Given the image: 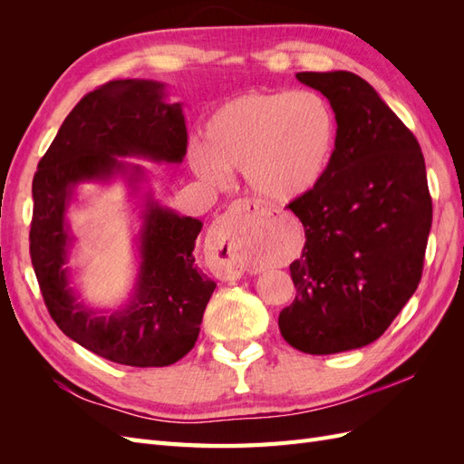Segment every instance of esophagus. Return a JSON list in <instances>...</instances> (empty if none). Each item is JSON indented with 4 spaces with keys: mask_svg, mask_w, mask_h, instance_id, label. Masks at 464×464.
<instances>
[{
    "mask_svg": "<svg viewBox=\"0 0 464 464\" xmlns=\"http://www.w3.org/2000/svg\"><path fill=\"white\" fill-rule=\"evenodd\" d=\"M259 205L251 203L249 199H237L230 205L228 208V220H224L222 227L210 236V246L220 254L218 257V265H217V276L222 280H234L240 278L246 273V263L240 259V256L236 254V237L228 232V222L242 218V217H251V224H247V228H251V232H259V218L256 220V217H259Z\"/></svg>",
    "mask_w": 464,
    "mask_h": 464,
    "instance_id": "obj_1",
    "label": "esophagus"
}]
</instances>
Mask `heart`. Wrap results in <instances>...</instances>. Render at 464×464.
<instances>
[{
    "instance_id": "heart-1",
    "label": "heart",
    "mask_w": 464,
    "mask_h": 464,
    "mask_svg": "<svg viewBox=\"0 0 464 464\" xmlns=\"http://www.w3.org/2000/svg\"><path fill=\"white\" fill-rule=\"evenodd\" d=\"M339 120L325 96L314 91L246 92L220 104L203 128V147L191 166L220 184L224 170H244L259 199L292 203L312 195L329 176Z\"/></svg>"
}]
</instances>
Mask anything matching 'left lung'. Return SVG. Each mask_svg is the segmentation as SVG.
<instances>
[{
	"label": "left lung",
	"instance_id": "left-lung-1",
	"mask_svg": "<svg viewBox=\"0 0 464 464\" xmlns=\"http://www.w3.org/2000/svg\"><path fill=\"white\" fill-rule=\"evenodd\" d=\"M296 77L329 98L339 143L325 181L288 205L305 246L278 329L305 354H336L379 339L416 292L431 198L416 137L370 82L350 72Z\"/></svg>",
	"mask_w": 464,
	"mask_h": 464
}]
</instances>
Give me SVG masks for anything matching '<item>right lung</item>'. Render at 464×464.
Returning <instances> with one entry per match:
<instances>
[{"mask_svg":"<svg viewBox=\"0 0 464 464\" xmlns=\"http://www.w3.org/2000/svg\"><path fill=\"white\" fill-rule=\"evenodd\" d=\"M186 149L184 111L178 102H164L162 82L110 81L69 111L33 179L31 259L48 312L69 339L123 366H170L195 346L217 288L191 256L203 222L179 217L149 198L133 298L123 310L106 315L79 304L69 286L63 265L72 236L65 210L81 181L114 174H128L135 184L141 179V166L118 157L178 164Z\"/></svg>","mask_w":464,"mask_h":464,"instance_id":"obj_1","label":"right lung"}]
</instances>
